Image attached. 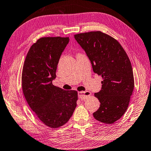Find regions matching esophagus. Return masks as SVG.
Segmentation results:
<instances>
[{"instance_id":"1","label":"esophagus","mask_w":151,"mask_h":151,"mask_svg":"<svg viewBox=\"0 0 151 151\" xmlns=\"http://www.w3.org/2000/svg\"><path fill=\"white\" fill-rule=\"evenodd\" d=\"M91 94L90 92H88V91H81V92H78V98L81 100H85Z\"/></svg>"}]
</instances>
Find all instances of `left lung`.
Listing matches in <instances>:
<instances>
[{
    "mask_svg": "<svg viewBox=\"0 0 151 151\" xmlns=\"http://www.w3.org/2000/svg\"><path fill=\"white\" fill-rule=\"evenodd\" d=\"M92 64L94 73L102 76V89L94 96L100 106L94 118L111 123L121 118L128 108L134 88L133 68L120 43L109 35L90 32L75 35Z\"/></svg>",
    "mask_w": 151,
    "mask_h": 151,
    "instance_id": "8db88e82",
    "label": "left lung"
}]
</instances>
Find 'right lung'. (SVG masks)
<instances>
[{
    "label": "right lung",
    "mask_w": 151,
    "mask_h": 151,
    "mask_svg": "<svg viewBox=\"0 0 151 151\" xmlns=\"http://www.w3.org/2000/svg\"><path fill=\"white\" fill-rule=\"evenodd\" d=\"M68 37H42L32 45L24 61L22 85L28 105L45 125L65 124L76 107L75 90H65L52 84L60 57Z\"/></svg>",
    "instance_id": "obj_1"
}]
</instances>
